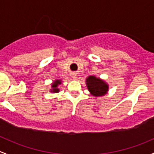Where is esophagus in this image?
<instances>
[{"instance_id": "1", "label": "esophagus", "mask_w": 154, "mask_h": 154, "mask_svg": "<svg viewBox=\"0 0 154 154\" xmlns=\"http://www.w3.org/2000/svg\"><path fill=\"white\" fill-rule=\"evenodd\" d=\"M76 76H77L76 75H73V76H72V78H73L74 79H76V78H77Z\"/></svg>"}]
</instances>
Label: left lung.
<instances>
[{
    "label": "left lung",
    "mask_w": 154,
    "mask_h": 154,
    "mask_svg": "<svg viewBox=\"0 0 154 154\" xmlns=\"http://www.w3.org/2000/svg\"><path fill=\"white\" fill-rule=\"evenodd\" d=\"M88 90L94 96H104L108 90V85L95 76H89L86 79Z\"/></svg>",
    "instance_id": "left-lung-1"
}]
</instances>
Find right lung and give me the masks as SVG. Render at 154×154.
<instances>
[{
  "instance_id": "obj_1",
  "label": "right lung",
  "mask_w": 154,
  "mask_h": 154,
  "mask_svg": "<svg viewBox=\"0 0 154 154\" xmlns=\"http://www.w3.org/2000/svg\"><path fill=\"white\" fill-rule=\"evenodd\" d=\"M60 84H61V81L59 80L55 81V82L52 85V88H53L52 92H54V93H58V92L59 91V90H58V88H57V87H58V85H60Z\"/></svg>"
}]
</instances>
